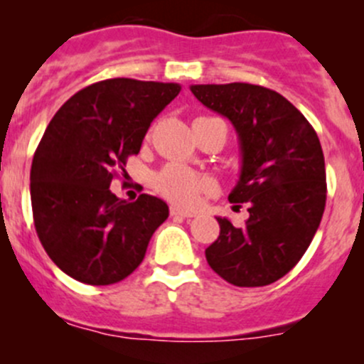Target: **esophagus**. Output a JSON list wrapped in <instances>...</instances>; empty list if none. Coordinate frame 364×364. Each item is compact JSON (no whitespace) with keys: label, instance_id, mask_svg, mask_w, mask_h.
Wrapping results in <instances>:
<instances>
[{"label":"esophagus","instance_id":"34e87169","mask_svg":"<svg viewBox=\"0 0 364 364\" xmlns=\"http://www.w3.org/2000/svg\"><path fill=\"white\" fill-rule=\"evenodd\" d=\"M171 216H181V218H192V216H196V213H193V211H186V209L179 208V205H172V208H171Z\"/></svg>","mask_w":364,"mask_h":364}]
</instances>
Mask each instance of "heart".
<instances>
[{
	"label": "heart",
	"instance_id": "obj_1",
	"mask_svg": "<svg viewBox=\"0 0 364 364\" xmlns=\"http://www.w3.org/2000/svg\"><path fill=\"white\" fill-rule=\"evenodd\" d=\"M156 190L164 197L179 205L197 204L200 193L208 188V181L183 165H167L156 174Z\"/></svg>",
	"mask_w": 364,
	"mask_h": 364
}]
</instances>
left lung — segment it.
Returning a JSON list of instances; mask_svg holds the SVG:
<instances>
[{"label": "left lung", "mask_w": 364, "mask_h": 364, "mask_svg": "<svg viewBox=\"0 0 364 364\" xmlns=\"http://www.w3.org/2000/svg\"><path fill=\"white\" fill-rule=\"evenodd\" d=\"M190 90L236 128L241 174L229 200L248 203L250 213L245 227L216 218L220 236L205 248V259L237 287L273 284L299 262L324 215L321 141L306 117L273 90L247 82L196 84Z\"/></svg>", "instance_id": "obj_1"}]
</instances>
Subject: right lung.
Here are the masks:
<instances>
[{
	"mask_svg": "<svg viewBox=\"0 0 364 364\" xmlns=\"http://www.w3.org/2000/svg\"><path fill=\"white\" fill-rule=\"evenodd\" d=\"M179 91L176 82L100 80L77 91L50 119L33 156V220L47 255L73 280L111 285L127 278L167 220L159 197L141 193L130 203L109 186Z\"/></svg>",
	"mask_w": 364,
	"mask_h": 364,
	"instance_id": "obj_1",
	"label": "right lung"
}]
</instances>
